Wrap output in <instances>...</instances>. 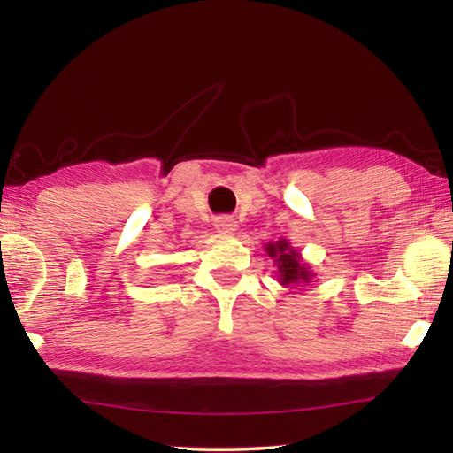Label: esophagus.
Returning a JSON list of instances; mask_svg holds the SVG:
<instances>
[{
	"instance_id": "esophagus-1",
	"label": "esophagus",
	"mask_w": 453,
	"mask_h": 453,
	"mask_svg": "<svg viewBox=\"0 0 453 453\" xmlns=\"http://www.w3.org/2000/svg\"><path fill=\"white\" fill-rule=\"evenodd\" d=\"M214 227L219 234H232V232H235L237 221L232 216H219L214 219Z\"/></svg>"
}]
</instances>
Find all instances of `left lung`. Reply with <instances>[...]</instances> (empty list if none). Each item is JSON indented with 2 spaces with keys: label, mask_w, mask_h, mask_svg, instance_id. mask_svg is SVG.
Returning a JSON list of instances; mask_svg holds the SVG:
<instances>
[{
  "label": "left lung",
  "mask_w": 453,
  "mask_h": 453,
  "mask_svg": "<svg viewBox=\"0 0 453 453\" xmlns=\"http://www.w3.org/2000/svg\"><path fill=\"white\" fill-rule=\"evenodd\" d=\"M266 255L273 258L276 268H278V280H280L282 286H294V284H302V282H311V278L315 276L311 273L310 265H305L302 261L300 253L288 243V239H280L276 243H266L265 245Z\"/></svg>",
  "instance_id": "1"
}]
</instances>
